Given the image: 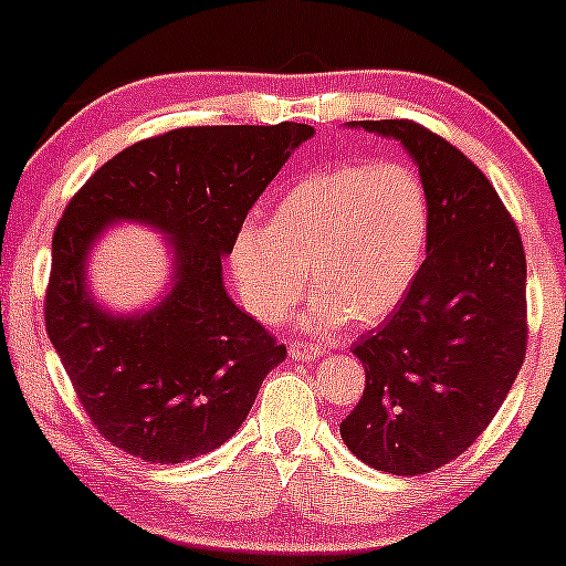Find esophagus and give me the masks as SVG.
Masks as SVG:
<instances>
[{"label":"esophagus","instance_id":"obj_1","mask_svg":"<svg viewBox=\"0 0 566 566\" xmlns=\"http://www.w3.org/2000/svg\"><path fill=\"white\" fill-rule=\"evenodd\" d=\"M290 356H292V359H297V361H311V359H319L322 348L311 346V343L295 340V343H290Z\"/></svg>","mask_w":566,"mask_h":566}]
</instances>
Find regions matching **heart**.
<instances>
[{
    "label": "heart",
    "mask_w": 566,
    "mask_h": 566,
    "mask_svg": "<svg viewBox=\"0 0 566 566\" xmlns=\"http://www.w3.org/2000/svg\"><path fill=\"white\" fill-rule=\"evenodd\" d=\"M428 237L431 201L412 167L343 161L297 180L269 223H244L231 271L247 308L276 324L301 301L311 269L316 292L301 324L333 333L399 308L423 269Z\"/></svg>",
    "instance_id": "obj_1"
}]
</instances>
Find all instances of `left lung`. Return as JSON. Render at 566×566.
<instances>
[{
	"instance_id": "8db88e82",
	"label": "left lung",
	"mask_w": 566,
	"mask_h": 566,
	"mask_svg": "<svg viewBox=\"0 0 566 566\" xmlns=\"http://www.w3.org/2000/svg\"><path fill=\"white\" fill-rule=\"evenodd\" d=\"M356 127L415 159L431 237L409 295L350 348L365 394L340 437L373 469L418 476L469 450L509 396L527 354V261L497 191L450 140L409 119Z\"/></svg>"
}]
</instances>
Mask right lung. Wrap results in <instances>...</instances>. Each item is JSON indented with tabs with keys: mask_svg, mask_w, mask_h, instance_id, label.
<instances>
[{
	"mask_svg": "<svg viewBox=\"0 0 566 566\" xmlns=\"http://www.w3.org/2000/svg\"><path fill=\"white\" fill-rule=\"evenodd\" d=\"M311 125L180 127L125 148L84 184L53 237L44 327L101 437L148 463L218 450L244 423L287 348L226 295L231 252L265 186ZM138 219L171 237L174 287L143 315L116 317L86 292L99 231Z\"/></svg>",
	"mask_w": 566,
	"mask_h": 566,
	"instance_id": "add662e5",
	"label": "right lung"
}]
</instances>
